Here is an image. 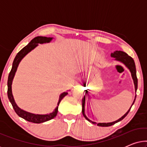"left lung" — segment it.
<instances>
[{
	"label": "left lung",
	"mask_w": 147,
	"mask_h": 147,
	"mask_svg": "<svg viewBox=\"0 0 147 147\" xmlns=\"http://www.w3.org/2000/svg\"><path fill=\"white\" fill-rule=\"evenodd\" d=\"M111 57L113 58H115V59L114 60H116V61L121 62L122 63H123L124 65H125L128 69H129L130 73H131L132 78V80H133V82L134 84V89H135V92H136V90H137V88H138V80H137V77H136V66H135V63H134L133 59H132L131 57H130V56L128 55L127 53H125V52L122 51H115L114 53H111ZM136 97V95H135V98H134V101H133V102H132L131 107H132V106L134 104V102H135ZM85 101H86V95L84 96L83 99H82V114H83V116H84V118H85L87 120H88L89 122H92V124H97V125L99 126H110L113 125V124H116V122H120V120L124 119V118L126 117V115L128 114V112H129L130 108H131V107H130L129 108V110H128V111L122 116L121 118H120L119 119L116 120V121H114L112 122H107V123H106V122H103V123H101V122L96 123V122H93V121H92L91 120H90L85 114Z\"/></svg>",
	"instance_id": "obj_1"
}]
</instances>
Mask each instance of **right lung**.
<instances>
[{"mask_svg":"<svg viewBox=\"0 0 147 147\" xmlns=\"http://www.w3.org/2000/svg\"><path fill=\"white\" fill-rule=\"evenodd\" d=\"M53 39V37H42V36H38V37H36L34 38L33 39H32L27 45H26L25 47H23V49L17 54L15 59H14L13 65H12V69L9 73V78H8L7 95L9 101L11 103L12 106H13L15 112L18 114V116H20L21 118H23V119L27 120V121L29 122H33V123H42V122H45L55 118V116H57L58 112V106H59L61 100L63 99L66 95H67V92H64L63 93L60 94L59 101L57 102V106L54 109L53 112L47 114H36L27 112L25 111V110H23L17 106V104H16V102L15 101V99H14L13 92H12V84H13L14 77H15V73L17 70L18 66H19L21 60L23 59L29 52H31L32 50H33L36 47H37V46L39 45L38 44L50 43Z\"/></svg>","mask_w":147,"mask_h":147,"instance_id":"obj_1","label":"right lung"}]
</instances>
